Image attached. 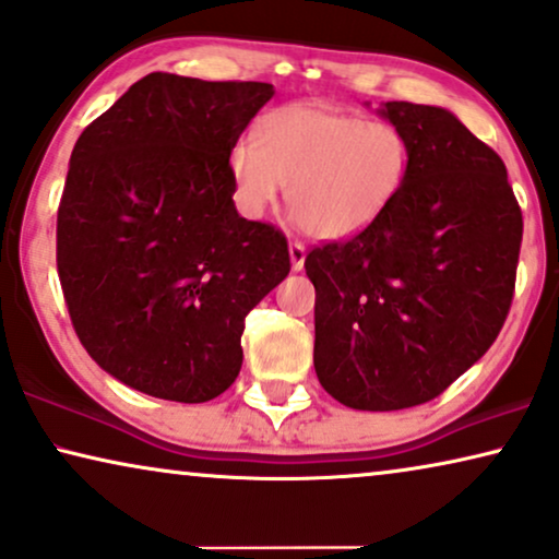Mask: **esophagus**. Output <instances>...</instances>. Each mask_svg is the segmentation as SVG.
<instances>
[{"label": "esophagus", "mask_w": 559, "mask_h": 559, "mask_svg": "<svg viewBox=\"0 0 559 559\" xmlns=\"http://www.w3.org/2000/svg\"><path fill=\"white\" fill-rule=\"evenodd\" d=\"M305 254H308V251H305V243L302 241L289 243V262H293V270L295 272H300L302 266H305Z\"/></svg>", "instance_id": "obj_1"}]
</instances>
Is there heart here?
Here are the masks:
<instances>
[{
	"instance_id": "obj_1",
	"label": "heart",
	"mask_w": 559,
	"mask_h": 559,
	"mask_svg": "<svg viewBox=\"0 0 559 559\" xmlns=\"http://www.w3.org/2000/svg\"><path fill=\"white\" fill-rule=\"evenodd\" d=\"M234 198L247 218H262L285 186L297 221L320 239H350L377 224L402 195L409 144L394 124L356 114L293 104L272 111L257 136L228 155Z\"/></svg>"
}]
</instances>
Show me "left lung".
I'll return each instance as SVG.
<instances>
[{
    "mask_svg": "<svg viewBox=\"0 0 559 559\" xmlns=\"http://www.w3.org/2000/svg\"><path fill=\"white\" fill-rule=\"evenodd\" d=\"M409 144L402 195L305 257L316 373L350 409L417 407L491 348L514 297L522 209L507 165L440 106L379 109Z\"/></svg>",
    "mask_w": 559,
    "mask_h": 559,
    "instance_id": "1",
    "label": "left lung"
}]
</instances>
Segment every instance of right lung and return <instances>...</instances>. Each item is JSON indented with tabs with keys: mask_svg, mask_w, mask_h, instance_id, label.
I'll return each mask as SVG.
<instances>
[{
	"mask_svg": "<svg viewBox=\"0 0 559 559\" xmlns=\"http://www.w3.org/2000/svg\"><path fill=\"white\" fill-rule=\"evenodd\" d=\"M272 83L150 73L75 142L58 277L75 335L121 384L198 404L241 369L249 310L289 274L280 228L234 205L228 155Z\"/></svg>",
	"mask_w": 559,
	"mask_h": 559,
	"instance_id": "obj_1",
	"label": "right lung"
}]
</instances>
